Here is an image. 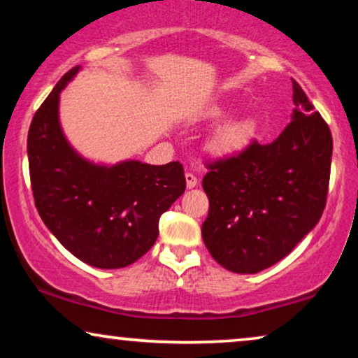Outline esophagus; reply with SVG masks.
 Instances as JSON below:
<instances>
[{
    "instance_id": "34e87169",
    "label": "esophagus",
    "mask_w": 358,
    "mask_h": 358,
    "mask_svg": "<svg viewBox=\"0 0 358 358\" xmlns=\"http://www.w3.org/2000/svg\"><path fill=\"white\" fill-rule=\"evenodd\" d=\"M197 184H199V179L195 178L192 173L185 174V185H187V189H194Z\"/></svg>"
}]
</instances>
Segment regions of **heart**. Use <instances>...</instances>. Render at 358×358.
<instances>
[{
  "label": "heart",
  "instance_id": "b5f03b06",
  "mask_svg": "<svg viewBox=\"0 0 358 358\" xmlns=\"http://www.w3.org/2000/svg\"><path fill=\"white\" fill-rule=\"evenodd\" d=\"M228 114L229 110L227 107H213L208 112V117L212 120H218L224 119ZM254 135H256V124L252 119L243 117V119L229 120L213 131L208 140V150L222 156L238 153L251 143Z\"/></svg>",
  "mask_w": 358,
  "mask_h": 358
}]
</instances>
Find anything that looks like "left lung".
Returning <instances> with one entry per match:
<instances>
[{"label": "left lung", "mask_w": 358, "mask_h": 358, "mask_svg": "<svg viewBox=\"0 0 358 358\" xmlns=\"http://www.w3.org/2000/svg\"><path fill=\"white\" fill-rule=\"evenodd\" d=\"M293 81L292 122L272 143L208 164L202 238L220 266L257 273L288 256L326 207L332 135Z\"/></svg>", "instance_id": "8db88e82"}]
</instances>
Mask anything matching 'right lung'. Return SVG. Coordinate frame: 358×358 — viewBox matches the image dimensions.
I'll list each match as a JSON object with an SVG mask.
<instances>
[{"mask_svg": "<svg viewBox=\"0 0 358 358\" xmlns=\"http://www.w3.org/2000/svg\"><path fill=\"white\" fill-rule=\"evenodd\" d=\"M81 66L63 75L38 107L27 135L32 194L42 222L62 246L97 268H122L158 238L159 217L185 190L179 161L92 163L63 134L60 92Z\"/></svg>", "mask_w": 358, "mask_h": 358, "instance_id": "1", "label": "right lung"}]
</instances>
